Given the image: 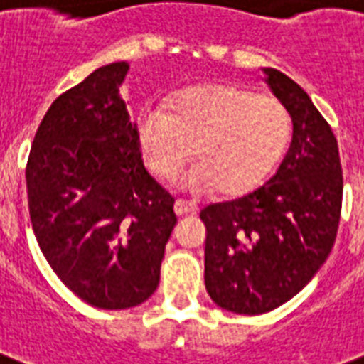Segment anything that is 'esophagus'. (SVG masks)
I'll return each instance as SVG.
<instances>
[{
    "label": "esophagus",
    "instance_id": "esophagus-1",
    "mask_svg": "<svg viewBox=\"0 0 364 364\" xmlns=\"http://www.w3.org/2000/svg\"><path fill=\"white\" fill-rule=\"evenodd\" d=\"M173 210L177 216H185V214H195L198 206L191 200H185V198H177L173 204Z\"/></svg>",
    "mask_w": 364,
    "mask_h": 364
}]
</instances>
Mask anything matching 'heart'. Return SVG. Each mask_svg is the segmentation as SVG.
I'll return each mask as SVG.
<instances>
[{
  "instance_id": "heart-1",
  "label": "heart",
  "mask_w": 364,
  "mask_h": 364,
  "mask_svg": "<svg viewBox=\"0 0 364 364\" xmlns=\"http://www.w3.org/2000/svg\"><path fill=\"white\" fill-rule=\"evenodd\" d=\"M148 169L173 179L193 152L200 160L185 175L193 191L243 195L257 189L282 160L291 117L274 96L237 85H204L181 92L171 106L148 104L136 119Z\"/></svg>"
}]
</instances>
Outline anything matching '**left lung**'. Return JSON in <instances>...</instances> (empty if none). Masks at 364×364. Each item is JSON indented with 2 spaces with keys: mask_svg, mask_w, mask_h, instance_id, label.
I'll use <instances>...</instances> for the list:
<instances>
[{
  "mask_svg": "<svg viewBox=\"0 0 364 364\" xmlns=\"http://www.w3.org/2000/svg\"><path fill=\"white\" fill-rule=\"evenodd\" d=\"M264 73L291 115L289 150L264 185L200 210L206 291L237 314L274 311L311 282L333 247L343 196L338 141L328 121L297 82L278 69Z\"/></svg>",
  "mask_w": 364,
  "mask_h": 364,
  "instance_id": "left-lung-1",
  "label": "left lung"
}]
</instances>
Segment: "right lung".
Returning <instances> with one entry per match:
<instances>
[{"instance_id": "right-lung-1", "label": "right lung", "mask_w": 364, "mask_h": 364, "mask_svg": "<svg viewBox=\"0 0 364 364\" xmlns=\"http://www.w3.org/2000/svg\"><path fill=\"white\" fill-rule=\"evenodd\" d=\"M127 63L90 73L53 100L26 161L42 255L88 305L119 311L158 287L175 198L142 164L119 85Z\"/></svg>"}]
</instances>
